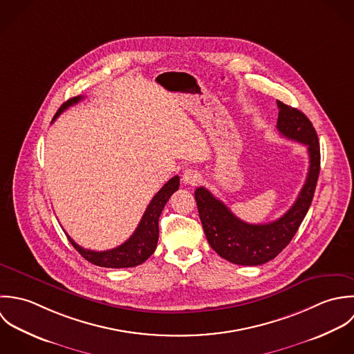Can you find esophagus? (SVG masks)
Masks as SVG:
<instances>
[{
  "label": "esophagus",
  "instance_id": "34e87169",
  "mask_svg": "<svg viewBox=\"0 0 354 354\" xmlns=\"http://www.w3.org/2000/svg\"><path fill=\"white\" fill-rule=\"evenodd\" d=\"M182 179L187 185H197L201 180V175H200L198 171L187 168V169L183 171V178Z\"/></svg>",
  "mask_w": 354,
  "mask_h": 354
}]
</instances>
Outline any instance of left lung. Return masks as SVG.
Returning a JSON list of instances; mask_svg holds the SVG:
<instances>
[{
  "label": "left lung",
  "instance_id": "1",
  "mask_svg": "<svg viewBox=\"0 0 354 354\" xmlns=\"http://www.w3.org/2000/svg\"><path fill=\"white\" fill-rule=\"evenodd\" d=\"M277 129L283 137L308 147L309 169L292 207L275 221L249 224L231 212L205 187L194 193L204 232L213 250L238 266H261L275 259L290 243L312 204L320 174V145L310 120L297 108L277 101Z\"/></svg>",
  "mask_w": 354,
  "mask_h": 354
}]
</instances>
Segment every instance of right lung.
I'll return each mask as SVG.
<instances>
[{
    "label": "right lung",
    "instance_id": "1",
    "mask_svg": "<svg viewBox=\"0 0 354 354\" xmlns=\"http://www.w3.org/2000/svg\"><path fill=\"white\" fill-rule=\"evenodd\" d=\"M83 100V95H77L70 98L67 102H64L57 113L53 118L55 119L64 112L71 105H75ZM179 189V176H174L169 179L161 189L157 192V194L153 197L150 204L147 205L146 211L142 216L141 221L137 227V230L133 232V235L120 246L104 250V252H95L90 249H84L79 246L71 236L67 234L68 241L72 246L80 253L83 259H86L88 263L105 267V268H130L137 267L142 263H145L156 250L157 241H158V217L162 212L165 204L168 203L169 197Z\"/></svg>",
    "mask_w": 354,
    "mask_h": 354
}]
</instances>
